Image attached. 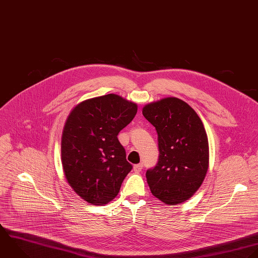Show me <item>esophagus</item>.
Here are the masks:
<instances>
[{"label": "esophagus", "mask_w": 258, "mask_h": 258, "mask_svg": "<svg viewBox=\"0 0 258 258\" xmlns=\"http://www.w3.org/2000/svg\"><path fill=\"white\" fill-rule=\"evenodd\" d=\"M143 164H138V165H135L134 166V171L136 172V173H140L142 170H143Z\"/></svg>", "instance_id": "34e87169"}]
</instances>
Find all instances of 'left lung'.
I'll use <instances>...</instances> for the list:
<instances>
[{"instance_id":"obj_1","label":"left lung","mask_w":258,"mask_h":258,"mask_svg":"<svg viewBox=\"0 0 258 258\" xmlns=\"http://www.w3.org/2000/svg\"><path fill=\"white\" fill-rule=\"evenodd\" d=\"M143 114L158 134L159 160L146 173L152 194L168 205L191 198L202 185L209 166L204 125L185 101L167 97L147 104Z\"/></svg>"}]
</instances>
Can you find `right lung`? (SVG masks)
<instances>
[{"label":"right lung","mask_w":258,"mask_h":258,"mask_svg":"<svg viewBox=\"0 0 258 258\" xmlns=\"http://www.w3.org/2000/svg\"><path fill=\"white\" fill-rule=\"evenodd\" d=\"M137 111L136 103L106 94L82 101L68 115L61 140L63 170L72 189L88 203L110 202L132 171L117 135Z\"/></svg>","instance_id":"right-lung-1"}]
</instances>
